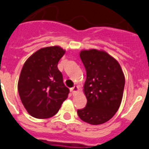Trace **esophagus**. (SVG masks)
Listing matches in <instances>:
<instances>
[{
    "label": "esophagus",
    "mask_w": 149,
    "mask_h": 149,
    "mask_svg": "<svg viewBox=\"0 0 149 149\" xmlns=\"http://www.w3.org/2000/svg\"><path fill=\"white\" fill-rule=\"evenodd\" d=\"M78 90H79V87L77 86H74L72 88H70V91L71 92H72V95H74L75 93H77Z\"/></svg>",
    "instance_id": "1"
}]
</instances>
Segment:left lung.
<instances>
[{
  "mask_svg": "<svg viewBox=\"0 0 149 149\" xmlns=\"http://www.w3.org/2000/svg\"><path fill=\"white\" fill-rule=\"evenodd\" d=\"M79 57L86 70L84 92L87 104L77 113L84 122L102 124L113 117L120 105L124 75L119 63L105 51H82Z\"/></svg>",
  "mask_w": 149,
  "mask_h": 149,
  "instance_id": "left-lung-1",
  "label": "left lung"
}]
</instances>
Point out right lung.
Here are the masks:
<instances>
[{"label": "right lung", "instance_id": "1", "mask_svg": "<svg viewBox=\"0 0 149 149\" xmlns=\"http://www.w3.org/2000/svg\"><path fill=\"white\" fill-rule=\"evenodd\" d=\"M65 51L58 46L41 48L25 62L18 82L22 104L31 116L49 118L58 112L70 90L57 68Z\"/></svg>", "mask_w": 149, "mask_h": 149}]
</instances>
